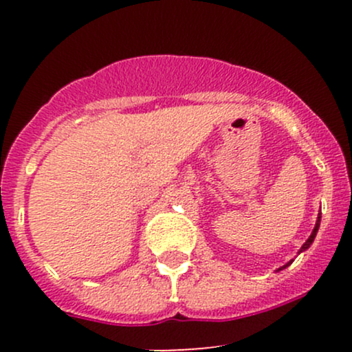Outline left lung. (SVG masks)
<instances>
[{
	"instance_id": "left-lung-1",
	"label": "left lung",
	"mask_w": 352,
	"mask_h": 352,
	"mask_svg": "<svg viewBox=\"0 0 352 352\" xmlns=\"http://www.w3.org/2000/svg\"><path fill=\"white\" fill-rule=\"evenodd\" d=\"M319 223H321V213H319V215H318V220H316V225H314V228H313V233H311V236L305 241V245L301 246L300 253L305 252V250H308L309 246H311V243H313V241H314V238H316V233H318V230H319ZM289 263H292V261H289ZM288 265H285V266H283V268H286V266H288Z\"/></svg>"
}]
</instances>
